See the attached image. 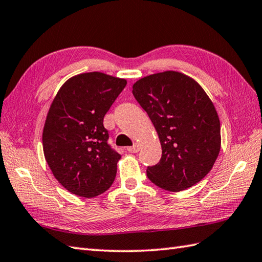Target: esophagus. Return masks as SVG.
<instances>
[{
  "label": "esophagus",
  "instance_id": "1",
  "mask_svg": "<svg viewBox=\"0 0 262 262\" xmlns=\"http://www.w3.org/2000/svg\"><path fill=\"white\" fill-rule=\"evenodd\" d=\"M140 144L138 143H135L134 145L133 146H129V147H127V151L129 152V153H137L138 151H140Z\"/></svg>",
  "mask_w": 262,
  "mask_h": 262
}]
</instances>
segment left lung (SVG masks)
Wrapping results in <instances>:
<instances>
[{
	"mask_svg": "<svg viewBox=\"0 0 262 262\" xmlns=\"http://www.w3.org/2000/svg\"><path fill=\"white\" fill-rule=\"evenodd\" d=\"M133 96L152 120L162 146L160 162L147 166L154 185L181 191L213 168L221 149V125L213 102L198 83L179 72L143 77Z\"/></svg>",
	"mask_w": 262,
	"mask_h": 262,
	"instance_id": "8db88e82",
	"label": "left lung"
}]
</instances>
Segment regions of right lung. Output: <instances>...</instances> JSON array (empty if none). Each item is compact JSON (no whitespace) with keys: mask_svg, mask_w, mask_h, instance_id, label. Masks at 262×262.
I'll return each instance as SVG.
<instances>
[{"mask_svg":"<svg viewBox=\"0 0 262 262\" xmlns=\"http://www.w3.org/2000/svg\"><path fill=\"white\" fill-rule=\"evenodd\" d=\"M127 82L100 72L71 77L59 89L42 132L53 174L76 196H99L113 185L120 154L108 143L103 118Z\"/></svg>","mask_w":262,"mask_h":262,"instance_id":"obj_1","label":"right lung"}]
</instances>
